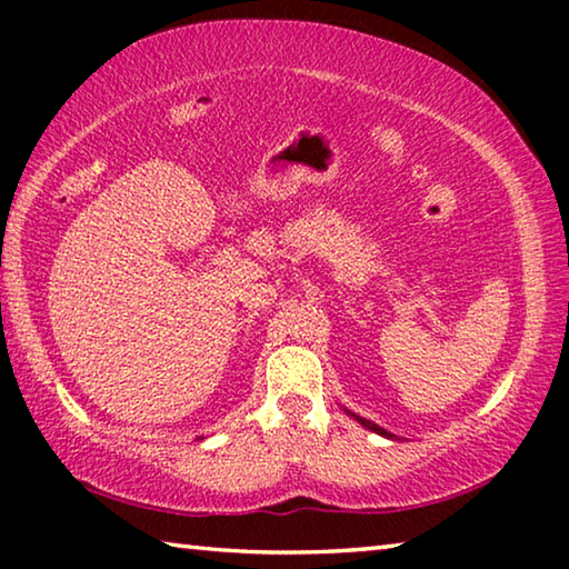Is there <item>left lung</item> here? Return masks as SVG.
<instances>
[{"label": "left lung", "instance_id": "obj_1", "mask_svg": "<svg viewBox=\"0 0 569 569\" xmlns=\"http://www.w3.org/2000/svg\"><path fill=\"white\" fill-rule=\"evenodd\" d=\"M346 413H349V417H353L356 421L361 423V427H366L369 431H373V435H381V437H387V439H397V435H391V431H387L383 427H379V423H373V421H369V419H363V417H359V413H353V411H349V409H343Z\"/></svg>", "mask_w": 569, "mask_h": 569}]
</instances>
